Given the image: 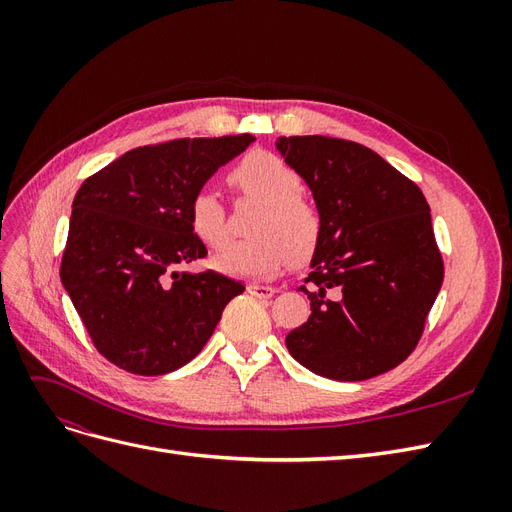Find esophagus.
<instances>
[{
    "instance_id": "1",
    "label": "esophagus",
    "mask_w": 512,
    "mask_h": 512,
    "mask_svg": "<svg viewBox=\"0 0 512 512\" xmlns=\"http://www.w3.org/2000/svg\"><path fill=\"white\" fill-rule=\"evenodd\" d=\"M247 292H250L252 297H256V299H269L275 294V288L262 286V284H250V286H247Z\"/></svg>"
}]
</instances>
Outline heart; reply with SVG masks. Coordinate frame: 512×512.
<instances>
[{
  "instance_id": "1",
  "label": "heart",
  "mask_w": 512,
  "mask_h": 512,
  "mask_svg": "<svg viewBox=\"0 0 512 512\" xmlns=\"http://www.w3.org/2000/svg\"><path fill=\"white\" fill-rule=\"evenodd\" d=\"M228 185L241 196L258 200L260 209L250 224L252 239L228 245L218 267L241 277H273L288 260L294 265L314 256L322 237V215L307 200L301 175L269 151H254L230 168ZM190 224L209 247L228 241V215L222 198L198 190L190 200Z\"/></svg>"
}]
</instances>
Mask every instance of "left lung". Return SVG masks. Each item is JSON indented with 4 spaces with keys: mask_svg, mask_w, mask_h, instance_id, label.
Wrapping results in <instances>:
<instances>
[{
    "mask_svg": "<svg viewBox=\"0 0 512 512\" xmlns=\"http://www.w3.org/2000/svg\"><path fill=\"white\" fill-rule=\"evenodd\" d=\"M322 215L307 322L286 337L318 376L359 382L406 361L423 335L444 262L421 188L365 145L331 136L275 143Z\"/></svg>",
    "mask_w": 512,
    "mask_h": 512,
    "instance_id": "left-lung-1",
    "label": "left lung"
}]
</instances>
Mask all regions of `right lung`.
<instances>
[{
    "label": "right lung",
    "instance_id": "obj_1",
    "mask_svg": "<svg viewBox=\"0 0 512 512\" xmlns=\"http://www.w3.org/2000/svg\"><path fill=\"white\" fill-rule=\"evenodd\" d=\"M250 143L237 134L138 147L83 181L59 275L106 361L138 376L183 367L245 290L218 271L179 269L207 256L192 196Z\"/></svg>",
    "mask_w": 512,
    "mask_h": 512
}]
</instances>
